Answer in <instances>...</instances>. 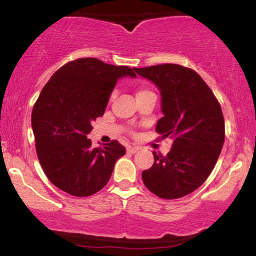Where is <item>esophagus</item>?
<instances>
[{"mask_svg": "<svg viewBox=\"0 0 256 256\" xmlns=\"http://www.w3.org/2000/svg\"><path fill=\"white\" fill-rule=\"evenodd\" d=\"M126 150H128V152H130V154H134V152H138V148L137 146H128Z\"/></svg>", "mask_w": 256, "mask_h": 256, "instance_id": "34e87169", "label": "esophagus"}]
</instances>
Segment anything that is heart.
I'll use <instances>...</instances> for the list:
<instances>
[{"label": "heart", "mask_w": 256, "mask_h": 256, "mask_svg": "<svg viewBox=\"0 0 256 256\" xmlns=\"http://www.w3.org/2000/svg\"><path fill=\"white\" fill-rule=\"evenodd\" d=\"M148 92H152V91L149 89H140V90H138V92H137V96L143 95V94H148Z\"/></svg>", "instance_id": "heart-1"}]
</instances>
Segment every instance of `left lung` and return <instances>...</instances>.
<instances>
[{
  "instance_id": "1",
  "label": "left lung",
  "mask_w": 256,
  "mask_h": 256,
  "mask_svg": "<svg viewBox=\"0 0 256 256\" xmlns=\"http://www.w3.org/2000/svg\"><path fill=\"white\" fill-rule=\"evenodd\" d=\"M134 70L160 89L164 116L155 131L173 138L165 156L152 152L154 164L142 172L143 183L161 198H183L201 186L216 166L225 140L222 107L192 68L162 64Z\"/></svg>"
}]
</instances>
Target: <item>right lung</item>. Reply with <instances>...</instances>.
Here are the masks:
<instances>
[{
  "instance_id": "add662e5",
  "label": "right lung",
  "mask_w": 256,
  "mask_h": 256,
  "mask_svg": "<svg viewBox=\"0 0 256 256\" xmlns=\"http://www.w3.org/2000/svg\"><path fill=\"white\" fill-rule=\"evenodd\" d=\"M136 77L128 66L95 58L70 61L44 85L31 116L38 160L55 186L77 198L94 195L125 155L118 140L94 148L86 134L102 116L116 80Z\"/></svg>"
}]
</instances>
